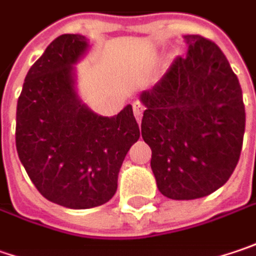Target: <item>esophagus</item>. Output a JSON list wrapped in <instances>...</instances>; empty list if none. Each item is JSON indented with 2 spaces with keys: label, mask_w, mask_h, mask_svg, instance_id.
Listing matches in <instances>:
<instances>
[{
  "label": "esophagus",
  "mask_w": 256,
  "mask_h": 256,
  "mask_svg": "<svg viewBox=\"0 0 256 256\" xmlns=\"http://www.w3.org/2000/svg\"><path fill=\"white\" fill-rule=\"evenodd\" d=\"M132 110H134V115L135 118H136V121L140 122L141 121V116H142V110H144V105L141 104V102H134L132 104Z\"/></svg>",
  "instance_id": "esophagus-1"
}]
</instances>
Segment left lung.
Returning a JSON list of instances; mask_svg holds the SVG:
<instances>
[{"instance_id": "8db88e82", "label": "left lung", "mask_w": 256, "mask_h": 256, "mask_svg": "<svg viewBox=\"0 0 256 256\" xmlns=\"http://www.w3.org/2000/svg\"><path fill=\"white\" fill-rule=\"evenodd\" d=\"M187 56L172 60L141 95V134L157 187L166 198L193 200L216 192L236 167L245 132L242 89L212 40L184 36Z\"/></svg>"}]
</instances>
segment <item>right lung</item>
Returning a JSON list of instances; mask_svg holds the SVG:
<instances>
[{"mask_svg": "<svg viewBox=\"0 0 256 256\" xmlns=\"http://www.w3.org/2000/svg\"><path fill=\"white\" fill-rule=\"evenodd\" d=\"M86 48L80 34L54 38L30 68L17 102L20 161L47 200L69 209L114 198L122 161L140 138L131 105L108 118L78 99L72 64Z\"/></svg>", "mask_w": 256, "mask_h": 256, "instance_id": "1", "label": "right lung"}]
</instances>
